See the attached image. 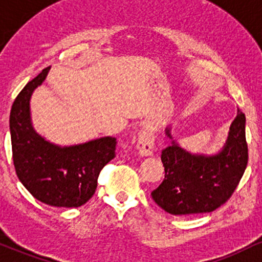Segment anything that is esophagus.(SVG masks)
<instances>
[{"label": "esophagus", "instance_id": "34e87169", "mask_svg": "<svg viewBox=\"0 0 262 262\" xmlns=\"http://www.w3.org/2000/svg\"><path fill=\"white\" fill-rule=\"evenodd\" d=\"M155 148V135L152 132L151 127L145 126L139 135V140H137V149L139 154L143 157H148V156L154 155Z\"/></svg>", "mask_w": 262, "mask_h": 262}]
</instances>
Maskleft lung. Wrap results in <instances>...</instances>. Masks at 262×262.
<instances>
[{"label": "left lung", "instance_id": "8db88e82", "mask_svg": "<svg viewBox=\"0 0 262 262\" xmlns=\"http://www.w3.org/2000/svg\"><path fill=\"white\" fill-rule=\"evenodd\" d=\"M245 122L237 108L224 146L214 155L187 151L173 140L170 126L166 127L172 142L161 156L163 182L151 193L157 205L173 215H189L209 213L228 201L248 164Z\"/></svg>", "mask_w": 262, "mask_h": 262}]
</instances>
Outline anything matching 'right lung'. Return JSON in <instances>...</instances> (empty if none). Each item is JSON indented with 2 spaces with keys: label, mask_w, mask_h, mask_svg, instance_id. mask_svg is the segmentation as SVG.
<instances>
[{
  "label": "right lung",
  "mask_w": 262,
  "mask_h": 262,
  "mask_svg": "<svg viewBox=\"0 0 262 262\" xmlns=\"http://www.w3.org/2000/svg\"><path fill=\"white\" fill-rule=\"evenodd\" d=\"M51 67L23 88L10 115L11 142L17 177L34 198L59 208H78L89 201L100 170L115 157L116 139L99 137L60 146L40 136L31 117V98L43 84Z\"/></svg>",
  "instance_id": "1"
}]
</instances>
